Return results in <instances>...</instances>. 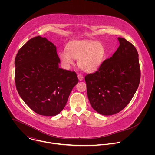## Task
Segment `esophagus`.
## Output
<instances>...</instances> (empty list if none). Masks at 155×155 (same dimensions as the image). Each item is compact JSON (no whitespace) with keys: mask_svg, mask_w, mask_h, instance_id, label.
Listing matches in <instances>:
<instances>
[{"mask_svg":"<svg viewBox=\"0 0 155 155\" xmlns=\"http://www.w3.org/2000/svg\"><path fill=\"white\" fill-rule=\"evenodd\" d=\"M78 80H79L80 81H81V80H83V77L82 75L79 74V75H78Z\"/></svg>","mask_w":155,"mask_h":155,"instance_id":"34e87169","label":"esophagus"}]
</instances>
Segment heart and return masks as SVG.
<instances>
[{"label": "heart", "mask_w": 155, "mask_h": 155, "mask_svg": "<svg viewBox=\"0 0 155 155\" xmlns=\"http://www.w3.org/2000/svg\"><path fill=\"white\" fill-rule=\"evenodd\" d=\"M59 56L64 64L68 66L73 64V58L77 59V64L82 71L92 73L103 63L105 49L101 43L94 40H74L60 52Z\"/></svg>", "instance_id": "b5f03b06"}]
</instances>
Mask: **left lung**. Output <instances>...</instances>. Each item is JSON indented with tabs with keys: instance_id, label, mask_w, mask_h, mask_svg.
<instances>
[{
	"instance_id": "8db88e82",
	"label": "left lung",
	"mask_w": 155,
	"mask_h": 155,
	"mask_svg": "<svg viewBox=\"0 0 155 155\" xmlns=\"http://www.w3.org/2000/svg\"><path fill=\"white\" fill-rule=\"evenodd\" d=\"M112 57L105 60L98 71L85 76L88 99L92 107L103 115H112L124 109L139 85L140 69L135 47L122 37Z\"/></svg>"
}]
</instances>
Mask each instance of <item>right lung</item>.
<instances>
[{"label":"right lung","mask_w":155,"mask_h":155,"mask_svg":"<svg viewBox=\"0 0 155 155\" xmlns=\"http://www.w3.org/2000/svg\"><path fill=\"white\" fill-rule=\"evenodd\" d=\"M56 47L45 37L30 39L15 60L18 94L35 113L55 116L65 107L78 79L75 72L59 68Z\"/></svg>","instance_id":"1"}]
</instances>
